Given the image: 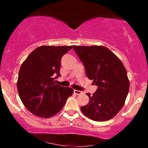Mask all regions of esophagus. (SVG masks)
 Listing matches in <instances>:
<instances>
[{"label": "esophagus", "instance_id": "obj_1", "mask_svg": "<svg viewBox=\"0 0 148 148\" xmlns=\"http://www.w3.org/2000/svg\"><path fill=\"white\" fill-rule=\"evenodd\" d=\"M74 94H76V95H81L82 94V92L81 91H80V90H74Z\"/></svg>", "mask_w": 148, "mask_h": 148}]
</instances>
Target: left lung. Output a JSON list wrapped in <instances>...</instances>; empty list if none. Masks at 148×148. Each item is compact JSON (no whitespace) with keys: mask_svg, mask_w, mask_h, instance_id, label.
I'll return each mask as SVG.
<instances>
[{"mask_svg":"<svg viewBox=\"0 0 148 148\" xmlns=\"http://www.w3.org/2000/svg\"><path fill=\"white\" fill-rule=\"evenodd\" d=\"M74 51L84 64L88 79L98 86L89 97L82 113L91 120L103 122L114 118L122 109L130 90L127 70L120 58L103 46H75Z\"/></svg>","mask_w":148,"mask_h":148,"instance_id":"1","label":"left lung"}]
</instances>
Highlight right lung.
I'll use <instances>...</instances> for the list:
<instances>
[{
	"mask_svg": "<svg viewBox=\"0 0 148 148\" xmlns=\"http://www.w3.org/2000/svg\"><path fill=\"white\" fill-rule=\"evenodd\" d=\"M73 46H40L33 51L20 67L17 79L18 95L34 115L48 118L60 112L74 92L69 87L56 84L60 76L61 58Z\"/></svg>",
	"mask_w": 148,
	"mask_h": 148,
	"instance_id": "1",
	"label": "right lung"
}]
</instances>
